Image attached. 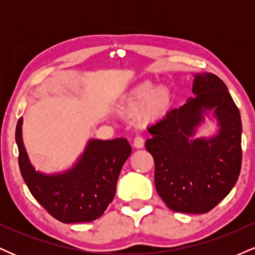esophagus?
I'll list each match as a JSON object with an SVG mask.
<instances>
[{
  "mask_svg": "<svg viewBox=\"0 0 255 255\" xmlns=\"http://www.w3.org/2000/svg\"><path fill=\"white\" fill-rule=\"evenodd\" d=\"M144 139H142L141 136H135L134 137V141H133V145H134V147H136V148H141V147H144Z\"/></svg>",
  "mask_w": 255,
  "mask_h": 255,
  "instance_id": "esophagus-1",
  "label": "esophagus"
}]
</instances>
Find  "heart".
Listing matches in <instances>:
<instances>
[{"mask_svg":"<svg viewBox=\"0 0 255 255\" xmlns=\"http://www.w3.org/2000/svg\"><path fill=\"white\" fill-rule=\"evenodd\" d=\"M172 103L169 87L158 86L152 81H142L134 86L121 102V109L128 116L140 113L144 122H153L166 115Z\"/></svg>","mask_w":255,"mask_h":255,"instance_id":"b5f03b06","label":"heart"}]
</instances>
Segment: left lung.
<instances>
[{"mask_svg": "<svg viewBox=\"0 0 255 255\" xmlns=\"http://www.w3.org/2000/svg\"><path fill=\"white\" fill-rule=\"evenodd\" d=\"M182 107L147 128L145 147L154 159V184L175 212L206 213L229 194L241 170L240 111L223 81L212 73H194ZM209 118L218 127L197 133Z\"/></svg>", "mask_w": 255, "mask_h": 255, "instance_id": "left-lung-1", "label": "left lung"}]
</instances>
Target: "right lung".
I'll use <instances>...</instances> for the list:
<instances>
[{"label":"right lung","mask_w":255,"mask_h":255,"mask_svg":"<svg viewBox=\"0 0 255 255\" xmlns=\"http://www.w3.org/2000/svg\"><path fill=\"white\" fill-rule=\"evenodd\" d=\"M22 122L16 125L19 168L34 199L62 223L92 222L103 215L113 201L120 172L131 147L126 137L89 139L84 152L69 168L56 172L36 170L24 140Z\"/></svg>","instance_id":"add662e5"}]
</instances>
